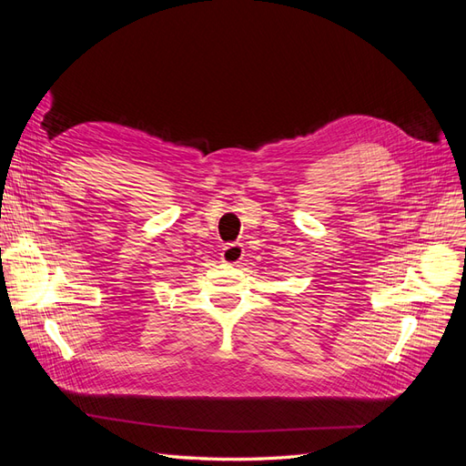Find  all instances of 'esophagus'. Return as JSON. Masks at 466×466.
<instances>
[{
	"instance_id": "34e87169",
	"label": "esophagus",
	"mask_w": 466,
	"mask_h": 466,
	"mask_svg": "<svg viewBox=\"0 0 466 466\" xmlns=\"http://www.w3.org/2000/svg\"><path fill=\"white\" fill-rule=\"evenodd\" d=\"M243 257H245V248L241 243H229V245H225L221 250V260L228 264L241 262Z\"/></svg>"
}]
</instances>
